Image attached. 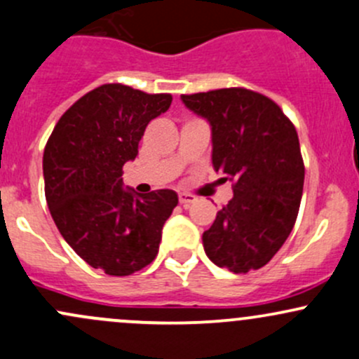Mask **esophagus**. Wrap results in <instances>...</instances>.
I'll return each instance as SVG.
<instances>
[{
    "mask_svg": "<svg viewBox=\"0 0 359 359\" xmlns=\"http://www.w3.org/2000/svg\"><path fill=\"white\" fill-rule=\"evenodd\" d=\"M179 201H180V205H182V206H189V205H192V203L198 201V198H196V196H192V194H187V192H180Z\"/></svg>",
    "mask_w": 359,
    "mask_h": 359,
    "instance_id": "1",
    "label": "esophagus"
}]
</instances>
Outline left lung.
Here are the masks:
<instances>
[{
    "label": "left lung",
    "instance_id": "left-lung-1",
    "mask_svg": "<svg viewBox=\"0 0 359 359\" xmlns=\"http://www.w3.org/2000/svg\"><path fill=\"white\" fill-rule=\"evenodd\" d=\"M211 126L213 167L233 198L203 233L205 252L233 273L265 266L296 224L304 163L294 123L270 97L246 88L182 94Z\"/></svg>",
    "mask_w": 359,
    "mask_h": 359
}]
</instances>
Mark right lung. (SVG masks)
<instances>
[{
	"mask_svg": "<svg viewBox=\"0 0 359 359\" xmlns=\"http://www.w3.org/2000/svg\"><path fill=\"white\" fill-rule=\"evenodd\" d=\"M170 104L172 94L103 84L63 113L44 148L53 220L69 246L107 275L126 277L148 266L179 203L170 189L141 196L122 187L123 165L137 156L148 123Z\"/></svg>",
	"mask_w": 359,
	"mask_h": 359,
	"instance_id": "obj_1",
	"label": "right lung"
}]
</instances>
